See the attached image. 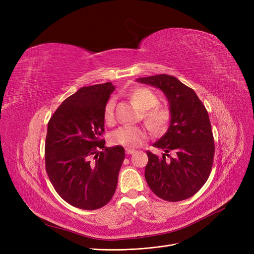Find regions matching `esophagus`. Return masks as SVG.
<instances>
[{
  "label": "esophagus",
  "mask_w": 254,
  "mask_h": 254,
  "mask_svg": "<svg viewBox=\"0 0 254 254\" xmlns=\"http://www.w3.org/2000/svg\"><path fill=\"white\" fill-rule=\"evenodd\" d=\"M136 150L135 149H131V148H126V152L127 154H132Z\"/></svg>",
  "instance_id": "34e87169"
}]
</instances>
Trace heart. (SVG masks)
Segmentation results:
<instances>
[{
  "label": "heart",
  "instance_id": "b5f03b06",
  "mask_svg": "<svg viewBox=\"0 0 254 254\" xmlns=\"http://www.w3.org/2000/svg\"><path fill=\"white\" fill-rule=\"evenodd\" d=\"M129 97L138 108L143 111V116L152 128L163 130L168 126L171 113L165 107H158V98L153 91L148 88H136L131 90ZM115 101L109 100L104 110V120L107 125L114 124ZM149 137V131L143 127L123 126L112 131L110 140L115 145H122L126 147H138Z\"/></svg>",
  "mask_w": 254,
  "mask_h": 254
}]
</instances>
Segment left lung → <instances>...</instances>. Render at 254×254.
Wrapping results in <instances>:
<instances>
[{"label": "left lung", "mask_w": 254, "mask_h": 254, "mask_svg": "<svg viewBox=\"0 0 254 254\" xmlns=\"http://www.w3.org/2000/svg\"><path fill=\"white\" fill-rule=\"evenodd\" d=\"M136 81L161 89L171 113L167 132L153 143L164 153L158 157L147 151L145 179L158 197L183 201L201 190L211 173L215 147L208 112L193 89L174 76L161 74Z\"/></svg>", "instance_id": "obj_1"}]
</instances>
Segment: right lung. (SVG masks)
<instances>
[{
	"label": "right lung",
	"mask_w": 254,
	"mask_h": 254,
	"mask_svg": "<svg viewBox=\"0 0 254 254\" xmlns=\"http://www.w3.org/2000/svg\"><path fill=\"white\" fill-rule=\"evenodd\" d=\"M115 86H83L66 98L51 116L45 142L47 175L70 205L102 208L112 198L125 159L123 146L105 147L104 110Z\"/></svg>",
	"instance_id": "1"
}]
</instances>
